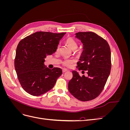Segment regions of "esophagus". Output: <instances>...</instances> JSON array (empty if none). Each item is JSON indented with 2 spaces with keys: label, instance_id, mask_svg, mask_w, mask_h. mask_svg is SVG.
Returning a JSON list of instances; mask_svg holds the SVG:
<instances>
[{
  "label": "esophagus",
  "instance_id": "1",
  "mask_svg": "<svg viewBox=\"0 0 130 130\" xmlns=\"http://www.w3.org/2000/svg\"><path fill=\"white\" fill-rule=\"evenodd\" d=\"M67 70H68L67 69H66V68H63V69H62V72H63V73H64V72L67 71Z\"/></svg>",
  "mask_w": 130,
  "mask_h": 130
}]
</instances>
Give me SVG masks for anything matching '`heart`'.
<instances>
[{"label":"heart","mask_w":130,"mask_h":130,"mask_svg":"<svg viewBox=\"0 0 130 130\" xmlns=\"http://www.w3.org/2000/svg\"><path fill=\"white\" fill-rule=\"evenodd\" d=\"M66 44L67 45L69 48L72 50H73L74 53H78V50L76 49L78 47V44L77 42L72 37H68L66 39L65 41ZM59 50V46L57 47L56 52H57ZM75 62V60L73 58H69V59H65L62 62V64L63 66H64L67 67H69L71 66L73 63Z\"/></svg>","instance_id":"b5f03b06"}]
</instances>
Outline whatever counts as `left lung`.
I'll list each match as a JSON object with an SVG mask.
<instances>
[{
	"mask_svg": "<svg viewBox=\"0 0 130 130\" xmlns=\"http://www.w3.org/2000/svg\"><path fill=\"white\" fill-rule=\"evenodd\" d=\"M75 35L84 45L76 67L87 70L88 76L81 77L73 70L68 89L77 99L90 101L100 95L107 82L111 69V49L107 42L95 33L79 32Z\"/></svg>",
	"mask_w": 130,
	"mask_h": 130,
	"instance_id": "8db88e82",
	"label": "left lung"
}]
</instances>
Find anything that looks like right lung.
I'll return each mask as SVG.
<instances>
[{
	"label": "right lung",
	"mask_w": 130,
	"mask_h": 130,
	"mask_svg": "<svg viewBox=\"0 0 130 130\" xmlns=\"http://www.w3.org/2000/svg\"><path fill=\"white\" fill-rule=\"evenodd\" d=\"M66 32H35L19 42L14 59V68L18 80L25 92L39 96L53 88L62 73V69H50L44 66L47 55L56 51Z\"/></svg>",
	"instance_id": "add662e5"
}]
</instances>
